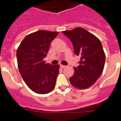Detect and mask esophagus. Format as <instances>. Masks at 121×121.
Masks as SVG:
<instances>
[{
  "label": "esophagus",
  "instance_id": "obj_1",
  "mask_svg": "<svg viewBox=\"0 0 121 121\" xmlns=\"http://www.w3.org/2000/svg\"><path fill=\"white\" fill-rule=\"evenodd\" d=\"M60 67L61 68H65L66 66L65 65H60Z\"/></svg>",
  "mask_w": 121,
  "mask_h": 121
}]
</instances>
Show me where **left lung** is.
I'll list each match as a JSON object with an SVG mask.
<instances>
[{"label": "left lung", "instance_id": "1", "mask_svg": "<svg viewBox=\"0 0 121 121\" xmlns=\"http://www.w3.org/2000/svg\"><path fill=\"white\" fill-rule=\"evenodd\" d=\"M62 33L72 42L76 55L81 57L79 65L74 68L70 83L78 89L89 88L98 79L104 68L105 54L102 43L96 36L82 28Z\"/></svg>", "mask_w": 121, "mask_h": 121}]
</instances>
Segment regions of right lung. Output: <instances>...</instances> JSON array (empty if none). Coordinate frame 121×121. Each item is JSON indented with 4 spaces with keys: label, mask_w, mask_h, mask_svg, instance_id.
Here are the masks:
<instances>
[{
    "label": "right lung",
    "mask_w": 121,
    "mask_h": 121,
    "mask_svg": "<svg viewBox=\"0 0 121 121\" xmlns=\"http://www.w3.org/2000/svg\"><path fill=\"white\" fill-rule=\"evenodd\" d=\"M58 32L39 30L28 35L17 49L18 68L25 84L37 94L51 92L55 86L59 65L43 60Z\"/></svg>",
    "instance_id": "right-lung-1"
}]
</instances>
